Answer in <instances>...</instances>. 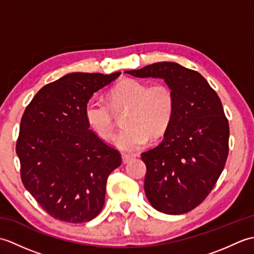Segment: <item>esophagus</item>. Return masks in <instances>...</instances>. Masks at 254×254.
<instances>
[{"label": "esophagus", "mask_w": 254, "mask_h": 254, "mask_svg": "<svg viewBox=\"0 0 254 254\" xmlns=\"http://www.w3.org/2000/svg\"><path fill=\"white\" fill-rule=\"evenodd\" d=\"M134 158V156L127 155V154H122V161L123 164H127L128 161H131Z\"/></svg>", "instance_id": "esophagus-1"}]
</instances>
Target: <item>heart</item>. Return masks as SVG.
I'll return each instance as SVG.
<instances>
[{
	"label": "heart",
	"mask_w": 254,
	"mask_h": 254,
	"mask_svg": "<svg viewBox=\"0 0 254 254\" xmlns=\"http://www.w3.org/2000/svg\"><path fill=\"white\" fill-rule=\"evenodd\" d=\"M110 107L91 99L84 108L88 127L102 139L113 132V111L127 110L122 119L124 128L112 137V144L123 152H136L148 141V134L160 136L168 128L176 108L174 91L168 85H148L137 79H126L109 94Z\"/></svg>",
	"instance_id": "1"
}]
</instances>
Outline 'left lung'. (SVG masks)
Masks as SVG:
<instances>
[{
    "mask_svg": "<svg viewBox=\"0 0 254 254\" xmlns=\"http://www.w3.org/2000/svg\"><path fill=\"white\" fill-rule=\"evenodd\" d=\"M126 73L163 78L174 91L175 113L164 139L141 155L147 169L144 190L161 213L190 212L212 191L227 160L229 124L222 101L201 74L175 62Z\"/></svg>",
    "mask_w": 254,
    "mask_h": 254,
    "instance_id": "obj_1",
    "label": "left lung"
}]
</instances>
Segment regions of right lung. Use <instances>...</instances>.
<instances>
[{
    "instance_id": "obj_1",
    "label": "right lung",
    "mask_w": 254,
    "mask_h": 254,
    "mask_svg": "<svg viewBox=\"0 0 254 254\" xmlns=\"http://www.w3.org/2000/svg\"><path fill=\"white\" fill-rule=\"evenodd\" d=\"M121 72L69 73L44 86L20 120L16 153L26 190L53 218L86 223L105 204L121 155L88 127L84 108Z\"/></svg>"
}]
</instances>
